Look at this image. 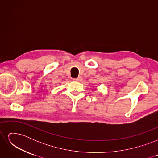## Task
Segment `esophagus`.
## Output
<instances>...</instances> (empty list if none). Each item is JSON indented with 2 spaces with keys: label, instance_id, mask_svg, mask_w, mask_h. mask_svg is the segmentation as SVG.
Here are the masks:
<instances>
[{
  "label": "esophagus",
  "instance_id": "obj_1",
  "mask_svg": "<svg viewBox=\"0 0 158 158\" xmlns=\"http://www.w3.org/2000/svg\"><path fill=\"white\" fill-rule=\"evenodd\" d=\"M73 80L74 81H76V82H81V81L82 80V78L81 76H79V77L76 78H73Z\"/></svg>",
  "mask_w": 158,
  "mask_h": 158
}]
</instances>
